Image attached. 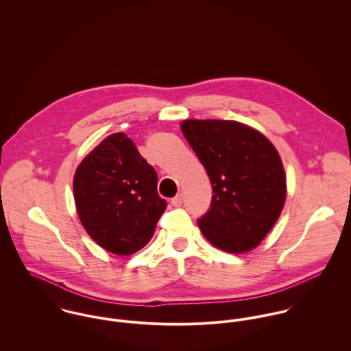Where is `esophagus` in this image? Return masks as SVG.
Segmentation results:
<instances>
[{
  "mask_svg": "<svg viewBox=\"0 0 351 351\" xmlns=\"http://www.w3.org/2000/svg\"><path fill=\"white\" fill-rule=\"evenodd\" d=\"M182 200H184V196L180 193V195H177V196L171 200V205H173V206H181V205H182Z\"/></svg>",
  "mask_w": 351,
  "mask_h": 351,
  "instance_id": "esophagus-1",
  "label": "esophagus"
}]
</instances>
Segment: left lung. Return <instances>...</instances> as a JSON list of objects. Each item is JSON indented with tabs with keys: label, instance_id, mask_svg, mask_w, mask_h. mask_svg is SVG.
<instances>
[{
	"label": "left lung",
	"instance_id": "8db88e82",
	"mask_svg": "<svg viewBox=\"0 0 351 351\" xmlns=\"http://www.w3.org/2000/svg\"><path fill=\"white\" fill-rule=\"evenodd\" d=\"M181 131L212 184V204L199 219L202 235L231 254L252 250L278 220L287 176L273 143L235 120L186 119Z\"/></svg>",
	"mask_w": 351,
	"mask_h": 351
}]
</instances>
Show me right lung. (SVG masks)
I'll return each mask as SVG.
<instances>
[{
    "label": "right lung",
    "mask_w": 351,
    "mask_h": 351,
    "mask_svg": "<svg viewBox=\"0 0 351 351\" xmlns=\"http://www.w3.org/2000/svg\"><path fill=\"white\" fill-rule=\"evenodd\" d=\"M158 177L123 132L106 136L78 165L74 201L89 237L116 255H131L150 242L166 209Z\"/></svg>",
    "instance_id": "right-lung-1"
}]
</instances>
